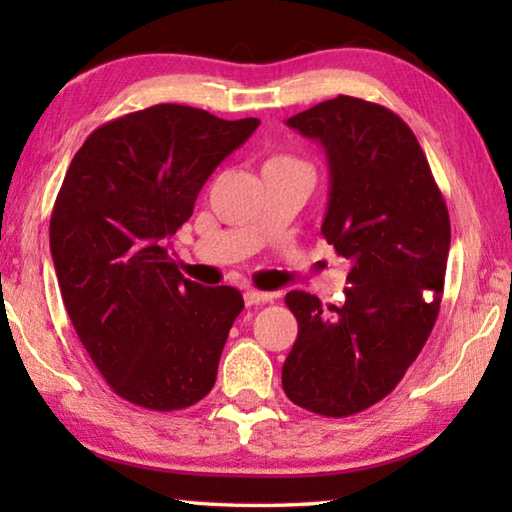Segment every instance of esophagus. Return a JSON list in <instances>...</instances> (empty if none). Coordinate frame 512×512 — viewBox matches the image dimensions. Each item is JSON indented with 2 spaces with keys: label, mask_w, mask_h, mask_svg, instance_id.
<instances>
[{
  "label": "esophagus",
  "mask_w": 512,
  "mask_h": 512,
  "mask_svg": "<svg viewBox=\"0 0 512 512\" xmlns=\"http://www.w3.org/2000/svg\"><path fill=\"white\" fill-rule=\"evenodd\" d=\"M275 298V293H266V291H255L250 289L244 293V300L248 307H255V305H264V302H271Z\"/></svg>",
  "instance_id": "34e87169"
}]
</instances>
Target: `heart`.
<instances>
[{
  "instance_id": "1",
  "label": "heart",
  "mask_w": 512,
  "mask_h": 512,
  "mask_svg": "<svg viewBox=\"0 0 512 512\" xmlns=\"http://www.w3.org/2000/svg\"><path fill=\"white\" fill-rule=\"evenodd\" d=\"M266 167H302V169H309L302 160L293 158V155H282V153L273 155V158L266 162Z\"/></svg>"
}]
</instances>
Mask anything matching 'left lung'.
Wrapping results in <instances>:
<instances>
[{
  "label": "left lung",
  "mask_w": 512,
  "mask_h": 512,
  "mask_svg": "<svg viewBox=\"0 0 512 512\" xmlns=\"http://www.w3.org/2000/svg\"><path fill=\"white\" fill-rule=\"evenodd\" d=\"M323 144V237L350 259L343 305L287 293L298 339L282 366L293 404L348 418L393 391L418 359L443 300L452 228L418 137L379 103L339 94L287 119Z\"/></svg>",
  "instance_id": "1"
}]
</instances>
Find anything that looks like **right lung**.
Listing matches in <instances>:
<instances>
[{"mask_svg":"<svg viewBox=\"0 0 512 512\" xmlns=\"http://www.w3.org/2000/svg\"><path fill=\"white\" fill-rule=\"evenodd\" d=\"M259 119L158 103L92 131L56 196L49 244L69 320L112 393L178 411L212 391L244 309L232 287H201L162 248Z\"/></svg>","mask_w":512,"mask_h":512,"instance_id":"right-lung-1","label":"right lung"}]
</instances>
